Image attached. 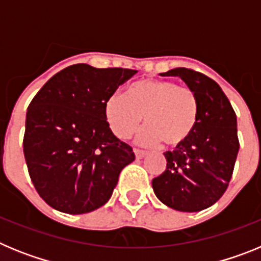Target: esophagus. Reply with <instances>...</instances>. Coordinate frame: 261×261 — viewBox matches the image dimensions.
I'll use <instances>...</instances> for the list:
<instances>
[{
  "label": "esophagus",
  "instance_id": "obj_1",
  "mask_svg": "<svg viewBox=\"0 0 261 261\" xmlns=\"http://www.w3.org/2000/svg\"><path fill=\"white\" fill-rule=\"evenodd\" d=\"M135 154H136V158L137 159H142L145 155H146V151L144 150H140V149H135Z\"/></svg>",
  "mask_w": 261,
  "mask_h": 261
}]
</instances>
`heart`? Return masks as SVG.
<instances>
[{
	"label": "heart",
	"instance_id": "obj_1",
	"mask_svg": "<svg viewBox=\"0 0 261 261\" xmlns=\"http://www.w3.org/2000/svg\"><path fill=\"white\" fill-rule=\"evenodd\" d=\"M199 98L192 89L156 78L138 80L126 87L124 96H108L105 117L120 140H128L142 124L147 125L140 141L155 145L161 141L176 147L188 140L199 120Z\"/></svg>",
	"mask_w": 261,
	"mask_h": 261
}]
</instances>
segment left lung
Returning <instances> with one entry per match:
<instances>
[{
  "label": "left lung",
  "instance_id": "1",
  "mask_svg": "<svg viewBox=\"0 0 261 261\" xmlns=\"http://www.w3.org/2000/svg\"><path fill=\"white\" fill-rule=\"evenodd\" d=\"M161 75L179 77L199 98V120L191 137L166 151L165 172L151 181L155 196L175 211L200 212L221 199L239 151L237 115L218 84L200 71L176 68Z\"/></svg>",
  "mask_w": 261,
  "mask_h": 261
}]
</instances>
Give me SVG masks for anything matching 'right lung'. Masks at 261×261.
I'll list each match as a JSON object with an SVG mask.
<instances>
[{"instance_id": "obj_1", "label": "right lung", "mask_w": 261, "mask_h": 261, "mask_svg": "<svg viewBox=\"0 0 261 261\" xmlns=\"http://www.w3.org/2000/svg\"><path fill=\"white\" fill-rule=\"evenodd\" d=\"M137 70L75 64L53 75L26 114L23 153L32 183L49 206L89 213L110 200L119 175L135 161L112 133L105 103Z\"/></svg>"}]
</instances>
